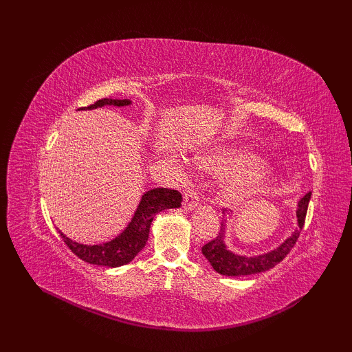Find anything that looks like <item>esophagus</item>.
I'll return each instance as SVG.
<instances>
[{"label":"esophagus","mask_w":352,"mask_h":352,"mask_svg":"<svg viewBox=\"0 0 352 352\" xmlns=\"http://www.w3.org/2000/svg\"><path fill=\"white\" fill-rule=\"evenodd\" d=\"M198 201H199L198 194L194 192V190H188L184 197V208L186 211H192L198 206Z\"/></svg>","instance_id":"1"}]
</instances>
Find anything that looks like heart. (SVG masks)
<instances>
[{
	"instance_id": "heart-1",
	"label": "heart",
	"mask_w": 352,
	"mask_h": 352,
	"mask_svg": "<svg viewBox=\"0 0 352 352\" xmlns=\"http://www.w3.org/2000/svg\"><path fill=\"white\" fill-rule=\"evenodd\" d=\"M198 166L207 172H235L221 180L217 188V199L228 206H239L248 199L267 192V180L258 172L263 167L260 160L236 146H219L201 155Z\"/></svg>"
}]
</instances>
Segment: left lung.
Here are the masks:
<instances>
[{
  "instance_id": "obj_1",
  "label": "left lung",
  "mask_w": 352,
  "mask_h": 352,
  "mask_svg": "<svg viewBox=\"0 0 352 352\" xmlns=\"http://www.w3.org/2000/svg\"><path fill=\"white\" fill-rule=\"evenodd\" d=\"M311 192H307L300 201H298L296 207V223L298 226L291 232V235L287 236L278 247L258 255H242L236 254L228 248L226 245V230H228V220H221V229L219 235L206 243L202 247V254L211 264V267L217 273L223 276H248V274H257L261 272H267L273 269L276 264L280 263L292 247L295 245L300 232L304 226V220L307 214L308 202H310ZM225 214V212H223Z\"/></svg>"
}]
</instances>
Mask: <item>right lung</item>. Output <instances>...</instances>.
I'll list each match as a JSON object with an SVG mask.
<instances>
[{
    "label": "right lung",
    "mask_w": 352,
    "mask_h": 352,
    "mask_svg": "<svg viewBox=\"0 0 352 352\" xmlns=\"http://www.w3.org/2000/svg\"><path fill=\"white\" fill-rule=\"evenodd\" d=\"M131 104V100L104 98L89 105V107H83L79 110H95L105 107V105L127 107ZM180 202H182V195L177 190L167 188H154L148 190V192L142 195L129 225L116 238L102 243L85 245L72 241L61 230H58V233L65 243L72 250V252L76 254L85 263L104 265V267H120V265L131 263L136 257L138 252L145 247L154 216L163 210L179 208Z\"/></svg>",
    "instance_id": "1"
}]
</instances>
